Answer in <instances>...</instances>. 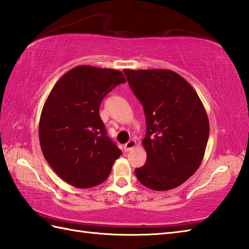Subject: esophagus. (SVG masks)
Returning a JSON list of instances; mask_svg holds the SVG:
<instances>
[{
  "instance_id": "obj_1",
  "label": "esophagus",
  "mask_w": 249,
  "mask_h": 249,
  "mask_svg": "<svg viewBox=\"0 0 249 249\" xmlns=\"http://www.w3.org/2000/svg\"><path fill=\"white\" fill-rule=\"evenodd\" d=\"M137 145V142H136V140H129L127 143H126L125 145H124V150L125 151H131L134 149V147Z\"/></svg>"
}]
</instances>
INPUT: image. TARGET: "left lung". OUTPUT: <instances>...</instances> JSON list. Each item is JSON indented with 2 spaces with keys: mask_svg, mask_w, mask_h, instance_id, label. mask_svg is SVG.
I'll return each mask as SVG.
<instances>
[{
  "mask_svg": "<svg viewBox=\"0 0 249 249\" xmlns=\"http://www.w3.org/2000/svg\"><path fill=\"white\" fill-rule=\"evenodd\" d=\"M129 87L143 106L146 163L136 169L145 187L165 192L198 170L208 144L210 124L194 88L169 70H124Z\"/></svg>",
  "mask_w": 249,
  "mask_h": 249,
  "instance_id": "1",
  "label": "left lung"
}]
</instances>
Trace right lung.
Listing matches in <instances>:
<instances>
[{"label": "right lung", "instance_id": "right-lung-1", "mask_svg": "<svg viewBox=\"0 0 249 249\" xmlns=\"http://www.w3.org/2000/svg\"><path fill=\"white\" fill-rule=\"evenodd\" d=\"M125 82L120 71L80 65L64 73L47 97L38 127L41 152L71 186L102 184L122 154L106 135L99 106L111 89Z\"/></svg>", "mask_w": 249, "mask_h": 249}]
</instances>
